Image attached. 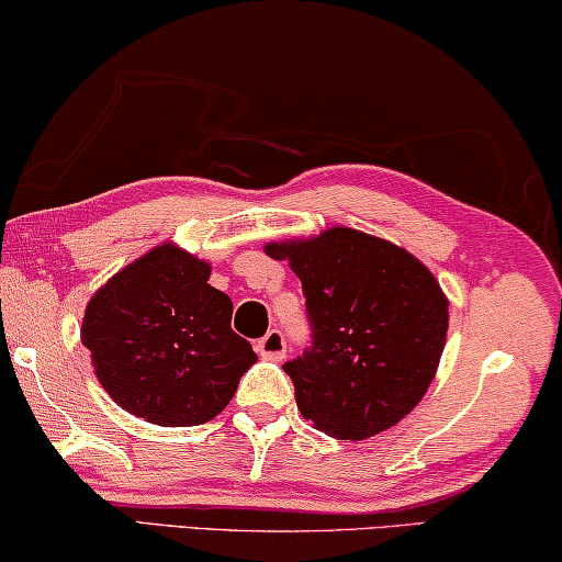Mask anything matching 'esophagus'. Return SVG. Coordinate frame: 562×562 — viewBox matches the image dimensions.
I'll use <instances>...</instances> for the list:
<instances>
[{
    "label": "esophagus",
    "mask_w": 562,
    "mask_h": 562,
    "mask_svg": "<svg viewBox=\"0 0 562 562\" xmlns=\"http://www.w3.org/2000/svg\"><path fill=\"white\" fill-rule=\"evenodd\" d=\"M256 351L263 358H271V361H279V358L286 356V336H283V330L271 328L269 334L256 341Z\"/></svg>",
    "instance_id": "esophagus-1"
}]
</instances>
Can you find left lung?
Segmentation results:
<instances>
[{"label":"left lung","instance_id":"obj_1","mask_svg":"<svg viewBox=\"0 0 562 562\" xmlns=\"http://www.w3.org/2000/svg\"><path fill=\"white\" fill-rule=\"evenodd\" d=\"M299 273L311 341L283 363L301 416L338 440L391 428L426 395L446 346L448 301L408 251L353 228L269 244Z\"/></svg>","mask_w":562,"mask_h":562}]
</instances>
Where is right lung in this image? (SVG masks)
Listing matches in <instances>:
<instances>
[{
	"label": "right lung",
	"instance_id": "1",
	"mask_svg": "<svg viewBox=\"0 0 562 562\" xmlns=\"http://www.w3.org/2000/svg\"><path fill=\"white\" fill-rule=\"evenodd\" d=\"M209 263L159 246L89 301L81 344L99 383L156 426H201L226 408L256 361L232 330L234 303L209 286Z\"/></svg>",
	"mask_w": 562,
	"mask_h": 562
}]
</instances>
